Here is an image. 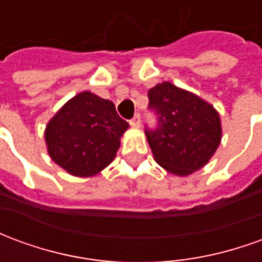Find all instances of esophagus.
<instances>
[{
    "instance_id": "1",
    "label": "esophagus",
    "mask_w": 262,
    "mask_h": 262,
    "mask_svg": "<svg viewBox=\"0 0 262 262\" xmlns=\"http://www.w3.org/2000/svg\"><path fill=\"white\" fill-rule=\"evenodd\" d=\"M129 123H130L132 127H140L142 125V118H140V114H136L130 120H129Z\"/></svg>"
}]
</instances>
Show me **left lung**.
Segmentation results:
<instances>
[{"label":"left lung","mask_w":262,"mask_h":262,"mask_svg":"<svg viewBox=\"0 0 262 262\" xmlns=\"http://www.w3.org/2000/svg\"><path fill=\"white\" fill-rule=\"evenodd\" d=\"M147 97L157 123L146 126L144 133L156 161L176 176L202 168L222 139L220 118L213 106L171 82L150 88Z\"/></svg>","instance_id":"8db88e82"}]
</instances>
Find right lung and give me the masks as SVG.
Wrapping results in <instances>:
<instances>
[{"mask_svg":"<svg viewBox=\"0 0 262 262\" xmlns=\"http://www.w3.org/2000/svg\"><path fill=\"white\" fill-rule=\"evenodd\" d=\"M127 127L114 102L85 91L54 115L45 139L56 164L71 176L91 177L114 160Z\"/></svg>","mask_w":262,"mask_h":262,"instance_id":"1","label":"right lung"}]
</instances>
